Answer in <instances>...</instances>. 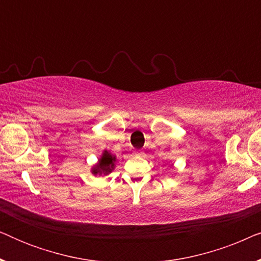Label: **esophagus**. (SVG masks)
Masks as SVG:
<instances>
[{"instance_id": "obj_1", "label": "esophagus", "mask_w": 261, "mask_h": 261, "mask_svg": "<svg viewBox=\"0 0 261 261\" xmlns=\"http://www.w3.org/2000/svg\"><path fill=\"white\" fill-rule=\"evenodd\" d=\"M145 153H144V151H141V149H137V151H134V155H137V156H142Z\"/></svg>"}]
</instances>
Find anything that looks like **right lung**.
I'll return each mask as SVG.
<instances>
[{
  "label": "right lung",
  "mask_w": 261,
  "mask_h": 261,
  "mask_svg": "<svg viewBox=\"0 0 261 261\" xmlns=\"http://www.w3.org/2000/svg\"><path fill=\"white\" fill-rule=\"evenodd\" d=\"M115 156L110 154L109 152L105 151L103 153L101 159H99V162L97 165H96L94 169H92V173L95 174H108L112 172L114 170V163H115Z\"/></svg>",
  "instance_id": "right-lung-1"
}]
</instances>
